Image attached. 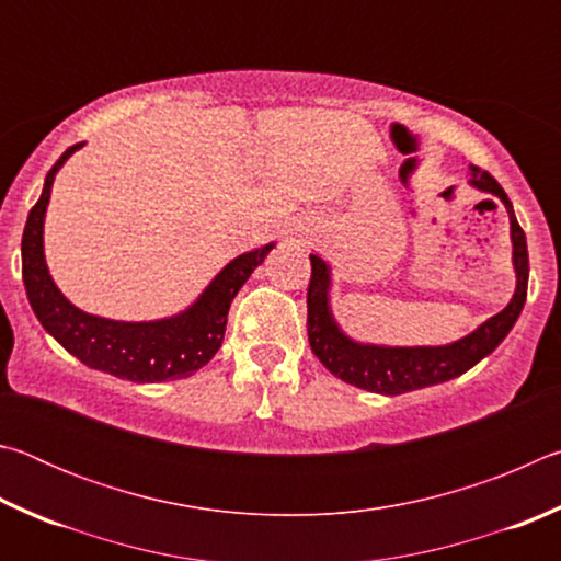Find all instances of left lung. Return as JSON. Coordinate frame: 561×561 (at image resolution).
<instances>
[{
    "mask_svg": "<svg viewBox=\"0 0 561 561\" xmlns=\"http://www.w3.org/2000/svg\"><path fill=\"white\" fill-rule=\"evenodd\" d=\"M470 185L482 193L495 195L505 205L510 215V240H512V267H515L517 287L515 294L500 314L470 331L453 344L445 346H378L360 344V341L346 336L331 314V267L319 254H309L311 260V279L307 291V334L309 346L314 356L324 364L331 374L364 391L381 396H401L408 391H417L425 386H438L458 378L465 371L490 356L502 339L510 334L515 321L522 314L527 299V279H529V257H527V237L515 217L510 197L488 170L470 165Z\"/></svg>",
    "mask_w": 561,
    "mask_h": 561,
    "instance_id": "obj_1",
    "label": "left lung"
}]
</instances>
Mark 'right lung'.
<instances>
[{"label":"right lung","mask_w":561,"mask_h":561,"mask_svg":"<svg viewBox=\"0 0 561 561\" xmlns=\"http://www.w3.org/2000/svg\"><path fill=\"white\" fill-rule=\"evenodd\" d=\"M81 146L83 144L71 146L56 160L46 173L42 197L26 217L22 234V279L34 314L71 356L96 371L133 383H160L193 376L222 346L230 304L242 284L250 279V274L267 257L274 242L225 264L201 297L175 317L116 321L89 314L64 297L44 257V217L54 178Z\"/></svg>","instance_id":"obj_1"}]
</instances>
